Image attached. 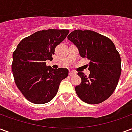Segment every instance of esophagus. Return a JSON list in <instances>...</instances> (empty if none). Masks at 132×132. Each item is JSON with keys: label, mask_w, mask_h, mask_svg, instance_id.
Listing matches in <instances>:
<instances>
[{"label": "esophagus", "mask_w": 132, "mask_h": 132, "mask_svg": "<svg viewBox=\"0 0 132 132\" xmlns=\"http://www.w3.org/2000/svg\"><path fill=\"white\" fill-rule=\"evenodd\" d=\"M69 74V76H74V75H76V72L73 71H70Z\"/></svg>", "instance_id": "1"}]
</instances>
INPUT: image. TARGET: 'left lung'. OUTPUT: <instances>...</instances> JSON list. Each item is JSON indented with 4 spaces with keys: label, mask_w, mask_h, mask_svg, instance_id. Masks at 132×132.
Masks as SVG:
<instances>
[{
    "label": "left lung",
    "mask_w": 132,
    "mask_h": 132,
    "mask_svg": "<svg viewBox=\"0 0 132 132\" xmlns=\"http://www.w3.org/2000/svg\"><path fill=\"white\" fill-rule=\"evenodd\" d=\"M68 39L76 46L80 56L90 60L88 77L78 72L80 85L75 90L78 96L88 104H98L113 93L121 75V59L111 39L91 30H76Z\"/></svg>",
    "instance_id": "obj_1"
}]
</instances>
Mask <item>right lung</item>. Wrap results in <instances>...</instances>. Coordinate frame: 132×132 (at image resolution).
Returning <instances> with one entry per match:
<instances>
[{
    "label": "right lung",
    "mask_w": 132,
    "mask_h": 132,
    "mask_svg": "<svg viewBox=\"0 0 132 132\" xmlns=\"http://www.w3.org/2000/svg\"><path fill=\"white\" fill-rule=\"evenodd\" d=\"M68 30H42L24 38L13 54L12 71L17 87L35 104H44L56 95L67 69H53L46 61L53 59L56 46L69 34Z\"/></svg>",
    "instance_id": "right-lung-1"
}]
</instances>
